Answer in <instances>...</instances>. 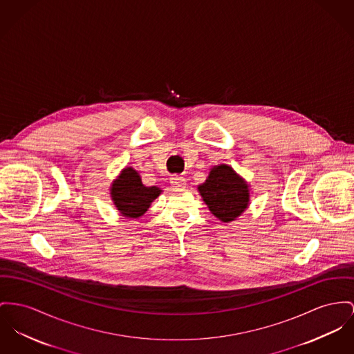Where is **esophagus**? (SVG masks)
I'll return each mask as SVG.
<instances>
[{"label":"esophagus","instance_id":"34e87169","mask_svg":"<svg viewBox=\"0 0 354 354\" xmlns=\"http://www.w3.org/2000/svg\"><path fill=\"white\" fill-rule=\"evenodd\" d=\"M170 184H171V187H174V188H185L187 180H185V177H183V176H173V177L170 178Z\"/></svg>","mask_w":354,"mask_h":354}]
</instances>
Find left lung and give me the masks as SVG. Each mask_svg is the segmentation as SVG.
Returning a JSON list of instances; mask_svg holds the SVG:
<instances>
[{"mask_svg": "<svg viewBox=\"0 0 354 354\" xmlns=\"http://www.w3.org/2000/svg\"><path fill=\"white\" fill-rule=\"evenodd\" d=\"M198 192L208 209L223 223L235 221L250 205V184L227 164L213 166Z\"/></svg>", "mask_w": 354, "mask_h": 354, "instance_id": "left-lung-1", "label": "left lung"}]
</instances>
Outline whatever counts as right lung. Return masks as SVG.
Here are the masks:
<instances>
[{
  "instance_id": "add662e5",
  "label": "right lung",
  "mask_w": 354,
  "mask_h": 354,
  "mask_svg": "<svg viewBox=\"0 0 354 354\" xmlns=\"http://www.w3.org/2000/svg\"><path fill=\"white\" fill-rule=\"evenodd\" d=\"M162 193L158 187H145L134 167H124L111 183L110 196L118 212L129 218H140Z\"/></svg>"
}]
</instances>
